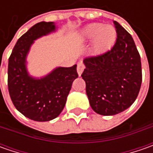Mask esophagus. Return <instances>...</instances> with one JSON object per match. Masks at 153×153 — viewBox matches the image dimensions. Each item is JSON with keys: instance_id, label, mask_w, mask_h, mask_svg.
I'll list each match as a JSON object with an SVG mask.
<instances>
[{"instance_id": "34e87169", "label": "esophagus", "mask_w": 153, "mask_h": 153, "mask_svg": "<svg viewBox=\"0 0 153 153\" xmlns=\"http://www.w3.org/2000/svg\"><path fill=\"white\" fill-rule=\"evenodd\" d=\"M84 65L82 64V63H78V65H77V73L79 76L82 75V71H83V70H84Z\"/></svg>"}]
</instances>
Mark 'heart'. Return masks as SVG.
Returning a JSON list of instances; mask_svg holds the SVG:
<instances>
[{"label": "heart", "instance_id": "obj_1", "mask_svg": "<svg viewBox=\"0 0 153 153\" xmlns=\"http://www.w3.org/2000/svg\"><path fill=\"white\" fill-rule=\"evenodd\" d=\"M80 37L84 42H90L93 41V52L95 54H101L114 46L117 33L112 25H103L100 23H93L86 25L81 30Z\"/></svg>", "mask_w": 153, "mask_h": 153}]
</instances>
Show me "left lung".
<instances>
[{"label": "left lung", "instance_id": "8db88e82", "mask_svg": "<svg viewBox=\"0 0 153 153\" xmlns=\"http://www.w3.org/2000/svg\"><path fill=\"white\" fill-rule=\"evenodd\" d=\"M117 37L108 52L83 60L82 74L92 109L113 116L128 109L138 96L142 82L141 62L132 36L113 21Z\"/></svg>", "mask_w": 153, "mask_h": 153}]
</instances>
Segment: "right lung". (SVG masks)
I'll use <instances>...</instances> for the list:
<instances>
[{
    "label": "right lung",
    "mask_w": 153,
    "mask_h": 153,
    "mask_svg": "<svg viewBox=\"0 0 153 153\" xmlns=\"http://www.w3.org/2000/svg\"><path fill=\"white\" fill-rule=\"evenodd\" d=\"M53 22H40L25 33L15 44L8 59V91L16 109L37 122L56 118L65 105L72 82L77 78L76 65L56 67L42 77L30 75L27 56L35 41L55 32Z\"/></svg>",
    "instance_id": "add662e5"
}]
</instances>
